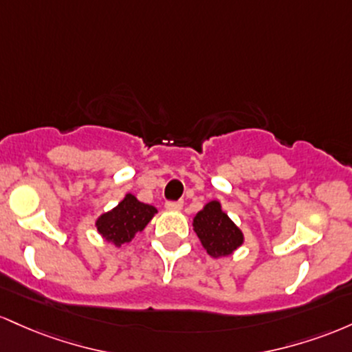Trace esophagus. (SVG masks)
I'll return each mask as SVG.
<instances>
[{
  "instance_id": "1",
  "label": "esophagus",
  "mask_w": 352,
  "mask_h": 352,
  "mask_svg": "<svg viewBox=\"0 0 352 352\" xmlns=\"http://www.w3.org/2000/svg\"><path fill=\"white\" fill-rule=\"evenodd\" d=\"M166 209H171V211H179L183 208V201H166Z\"/></svg>"
}]
</instances>
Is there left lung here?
<instances>
[{
  "label": "left lung",
  "mask_w": 352,
  "mask_h": 352,
  "mask_svg": "<svg viewBox=\"0 0 352 352\" xmlns=\"http://www.w3.org/2000/svg\"><path fill=\"white\" fill-rule=\"evenodd\" d=\"M192 226L204 250L212 258L231 254L243 244V232L228 218L218 201H211L197 212Z\"/></svg>",
  "instance_id": "obj_1"
}]
</instances>
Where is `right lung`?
Returning <instances> with one entry per match:
<instances>
[{
  "label": "right lung",
  "mask_w": 352,
  "mask_h": 352,
  "mask_svg": "<svg viewBox=\"0 0 352 352\" xmlns=\"http://www.w3.org/2000/svg\"><path fill=\"white\" fill-rule=\"evenodd\" d=\"M156 208L141 203L133 195L126 197L113 211L102 214L96 221L98 231L116 246L129 243L138 231H143L146 224L155 216Z\"/></svg>",
  "instance_id": "1"
}]
</instances>
